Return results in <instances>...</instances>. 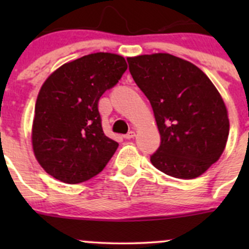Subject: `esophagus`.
I'll list each match as a JSON object with an SVG mask.
<instances>
[{
  "label": "esophagus",
  "mask_w": 249,
  "mask_h": 249,
  "mask_svg": "<svg viewBox=\"0 0 249 249\" xmlns=\"http://www.w3.org/2000/svg\"><path fill=\"white\" fill-rule=\"evenodd\" d=\"M136 136V134H135V131H129L126 135H124V137L126 140H130V139H134V137Z\"/></svg>",
  "instance_id": "obj_1"
}]
</instances>
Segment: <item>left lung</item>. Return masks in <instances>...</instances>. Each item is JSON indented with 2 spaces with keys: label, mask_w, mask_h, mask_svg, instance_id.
Returning a JSON list of instances; mask_svg holds the SVG:
<instances>
[{
  "label": "left lung",
  "mask_w": 249,
  "mask_h": 249,
  "mask_svg": "<svg viewBox=\"0 0 249 249\" xmlns=\"http://www.w3.org/2000/svg\"><path fill=\"white\" fill-rule=\"evenodd\" d=\"M127 62L160 132L152 164L171 177H199L219 159L229 136L227 107L218 90L199 67L173 55H140Z\"/></svg>",
  "instance_id": "8db88e82"
}]
</instances>
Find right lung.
<instances>
[{"label":"right lung","instance_id":"1","mask_svg":"<svg viewBox=\"0 0 249 249\" xmlns=\"http://www.w3.org/2000/svg\"><path fill=\"white\" fill-rule=\"evenodd\" d=\"M123 56L95 53L62 65L42 85L35 107L32 147L39 165L69 184L105 169L118 142L102 130L99 100L119 82Z\"/></svg>","mask_w":249,"mask_h":249}]
</instances>
